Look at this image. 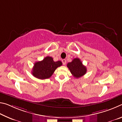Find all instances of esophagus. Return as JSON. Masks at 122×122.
<instances>
[{"label":"esophagus","instance_id":"1","mask_svg":"<svg viewBox=\"0 0 122 122\" xmlns=\"http://www.w3.org/2000/svg\"><path fill=\"white\" fill-rule=\"evenodd\" d=\"M62 62L63 65H65L66 64V59H63L62 60Z\"/></svg>","mask_w":122,"mask_h":122}]
</instances>
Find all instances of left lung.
<instances>
[{
    "label": "left lung",
    "mask_w": 122,
    "mask_h": 122,
    "mask_svg": "<svg viewBox=\"0 0 122 122\" xmlns=\"http://www.w3.org/2000/svg\"><path fill=\"white\" fill-rule=\"evenodd\" d=\"M67 66L72 75L75 78L81 77L86 73V68L83 65L78 58L74 59L71 62L67 63Z\"/></svg>",
    "instance_id": "8db88e82"
}]
</instances>
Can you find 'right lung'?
<instances>
[{
	"instance_id": "right-lung-1",
	"label": "right lung",
	"mask_w": 122,
	"mask_h": 122,
	"mask_svg": "<svg viewBox=\"0 0 122 122\" xmlns=\"http://www.w3.org/2000/svg\"><path fill=\"white\" fill-rule=\"evenodd\" d=\"M62 65L61 61L55 62L51 57L47 56L43 60L34 63L32 74L39 79H46L51 77L57 68Z\"/></svg>"
}]
</instances>
